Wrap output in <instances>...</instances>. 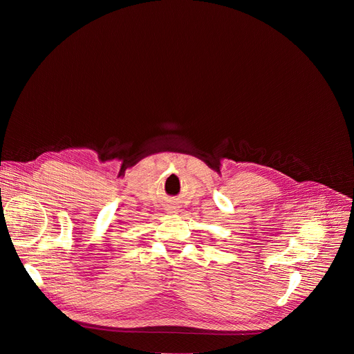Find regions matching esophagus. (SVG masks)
Listing matches in <instances>:
<instances>
[{
	"instance_id": "esophagus-1",
	"label": "esophagus",
	"mask_w": 354,
	"mask_h": 354,
	"mask_svg": "<svg viewBox=\"0 0 354 354\" xmlns=\"http://www.w3.org/2000/svg\"><path fill=\"white\" fill-rule=\"evenodd\" d=\"M169 212H171V214H174V212H176V208H173V209H171Z\"/></svg>"
}]
</instances>
